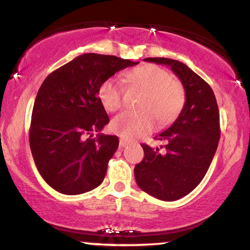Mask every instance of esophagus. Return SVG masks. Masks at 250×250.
<instances>
[{"label": "esophagus", "instance_id": "1", "mask_svg": "<svg viewBox=\"0 0 250 250\" xmlns=\"http://www.w3.org/2000/svg\"><path fill=\"white\" fill-rule=\"evenodd\" d=\"M129 141H127V140H125V139H120V148H125V147H127V146L129 145Z\"/></svg>", "mask_w": 250, "mask_h": 250}]
</instances>
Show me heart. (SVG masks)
<instances>
[{"instance_id":"b5f03b06","label":"heart","mask_w":250,"mask_h":250,"mask_svg":"<svg viewBox=\"0 0 250 250\" xmlns=\"http://www.w3.org/2000/svg\"><path fill=\"white\" fill-rule=\"evenodd\" d=\"M131 88L143 91L139 111H123L111 121V130L125 139H135L149 133L156 125V117L166 125L179 115L185 103V89L171 79L167 70L154 64H145L127 73ZM99 97L105 110L116 111L123 102V88L116 80L108 79L100 85Z\"/></svg>"}]
</instances>
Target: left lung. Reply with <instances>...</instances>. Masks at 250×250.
Instances as JSON below:
<instances>
[{
    "label": "left lung",
    "mask_w": 250,
    "mask_h": 250,
    "mask_svg": "<svg viewBox=\"0 0 250 250\" xmlns=\"http://www.w3.org/2000/svg\"><path fill=\"white\" fill-rule=\"evenodd\" d=\"M145 61L170 67L182 82L186 102L173 125L155 136L166 142L165 151L141 145L145 157L135 166V180L151 196L176 201L199 186L213 161L220 140L219 107L210 85L185 63L166 57Z\"/></svg>",
    "instance_id": "obj_1"
}]
</instances>
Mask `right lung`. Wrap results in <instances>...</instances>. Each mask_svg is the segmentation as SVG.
Wrapping results in <instances>:
<instances>
[{
    "label": "right lung",
    "mask_w": 250,
    "mask_h": 250,
    "mask_svg": "<svg viewBox=\"0 0 250 250\" xmlns=\"http://www.w3.org/2000/svg\"><path fill=\"white\" fill-rule=\"evenodd\" d=\"M139 62L83 54L49 74L37 93L29 143L43 180L59 193L79 195L99 187L119 137L100 131L109 123L99 89L116 71ZM94 132H99L96 138Z\"/></svg>",
    "instance_id": "obj_1"
}]
</instances>
